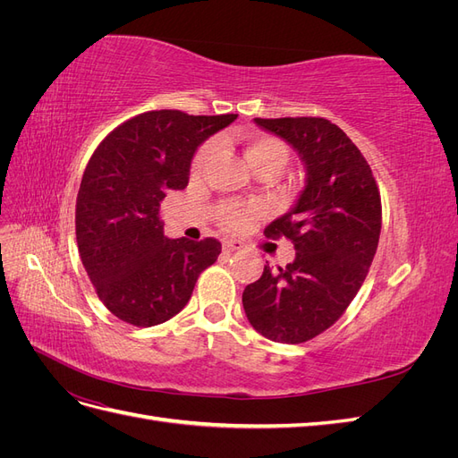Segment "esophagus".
I'll list each match as a JSON object with an SVG mask.
<instances>
[{
  "mask_svg": "<svg viewBox=\"0 0 458 458\" xmlns=\"http://www.w3.org/2000/svg\"><path fill=\"white\" fill-rule=\"evenodd\" d=\"M244 244L241 241H224V250L225 252H237L242 250Z\"/></svg>",
  "mask_w": 458,
  "mask_h": 458,
  "instance_id": "obj_1",
  "label": "esophagus"
}]
</instances>
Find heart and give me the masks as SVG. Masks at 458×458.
I'll list each match as a JSON object with an SVG mask.
<instances>
[{"label": "heart", "instance_id": "b5f03b06", "mask_svg": "<svg viewBox=\"0 0 458 458\" xmlns=\"http://www.w3.org/2000/svg\"><path fill=\"white\" fill-rule=\"evenodd\" d=\"M286 147L283 141L275 140V137L269 135H256L246 140L244 145V155L248 164L252 165L254 170L263 168V165L276 164L281 165L286 162ZM214 155V143L204 145L199 155L195 157V162H192V170L199 172L208 164V160ZM259 216V208L252 204H225L221 208V224H224L229 231H242L244 227L250 225V221Z\"/></svg>", "mask_w": 458, "mask_h": 458}]
</instances>
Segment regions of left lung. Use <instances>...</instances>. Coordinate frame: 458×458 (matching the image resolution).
Instances as JSON below:
<instances>
[{"mask_svg": "<svg viewBox=\"0 0 458 458\" xmlns=\"http://www.w3.org/2000/svg\"><path fill=\"white\" fill-rule=\"evenodd\" d=\"M293 147L306 183L293 208L266 229L294 242L296 258L242 293L250 325L273 342L301 344L335 325L361 288L377 254L382 204L370 165L325 118H254Z\"/></svg>", "mask_w": 458, "mask_h": 458, "instance_id": "left-lung-1", "label": "left lung"}]
</instances>
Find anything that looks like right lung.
<instances>
[{"instance_id":"1","label":"right lung","mask_w":458,"mask_h":458,"mask_svg":"<svg viewBox=\"0 0 458 458\" xmlns=\"http://www.w3.org/2000/svg\"><path fill=\"white\" fill-rule=\"evenodd\" d=\"M234 120L150 110L110 131L89 158L76 199L78 252L97 296L122 321H168L217 259L219 241L168 239L158 212L165 192L187 187L199 147Z\"/></svg>"}]
</instances>
